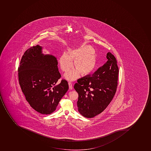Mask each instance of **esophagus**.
Returning a JSON list of instances; mask_svg holds the SVG:
<instances>
[{
    "mask_svg": "<svg viewBox=\"0 0 151 151\" xmlns=\"http://www.w3.org/2000/svg\"><path fill=\"white\" fill-rule=\"evenodd\" d=\"M68 85H69V89H70V90H72L73 89V86L72 84H71V83L69 82L68 83Z\"/></svg>",
    "mask_w": 151,
    "mask_h": 151,
    "instance_id": "obj_1",
    "label": "esophagus"
}]
</instances>
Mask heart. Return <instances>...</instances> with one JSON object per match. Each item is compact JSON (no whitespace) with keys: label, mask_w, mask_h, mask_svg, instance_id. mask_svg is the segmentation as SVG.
Listing matches in <instances>:
<instances>
[{"label":"heart","mask_w":151,"mask_h":151,"mask_svg":"<svg viewBox=\"0 0 151 151\" xmlns=\"http://www.w3.org/2000/svg\"><path fill=\"white\" fill-rule=\"evenodd\" d=\"M74 62L76 68L65 75L67 80H76L80 74L82 76L91 75L96 69L98 65V56L95 50L91 46L84 45L70 50L68 53H64L59 58L61 70L66 72L72 67Z\"/></svg>","instance_id":"obj_1"}]
</instances>
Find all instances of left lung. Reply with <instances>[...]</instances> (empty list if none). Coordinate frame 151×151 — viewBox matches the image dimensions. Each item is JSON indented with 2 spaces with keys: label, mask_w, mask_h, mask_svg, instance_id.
Listing matches in <instances>:
<instances>
[{
  "label": "left lung",
  "mask_w": 151,
  "mask_h": 151,
  "mask_svg": "<svg viewBox=\"0 0 151 151\" xmlns=\"http://www.w3.org/2000/svg\"><path fill=\"white\" fill-rule=\"evenodd\" d=\"M106 57L107 62L92 76L79 79L74 86L78 94V111L86 118H93L103 111L117 90L119 75L117 60L110 52Z\"/></svg>",
  "instance_id": "obj_1"
}]
</instances>
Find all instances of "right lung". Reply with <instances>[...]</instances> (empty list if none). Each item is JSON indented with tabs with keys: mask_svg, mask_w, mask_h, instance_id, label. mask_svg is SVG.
<instances>
[{
	"mask_svg": "<svg viewBox=\"0 0 151 151\" xmlns=\"http://www.w3.org/2000/svg\"><path fill=\"white\" fill-rule=\"evenodd\" d=\"M56 58L42 53V47L34 46L22 57L18 68L20 88L29 105L39 113L50 114L68 90L67 81L62 80Z\"/></svg>",
	"mask_w": 151,
	"mask_h": 151,
	"instance_id": "1",
	"label": "right lung"
}]
</instances>
